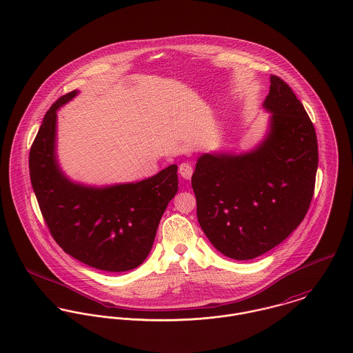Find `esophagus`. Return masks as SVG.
Listing matches in <instances>:
<instances>
[{"instance_id": "34e87169", "label": "esophagus", "mask_w": 353, "mask_h": 353, "mask_svg": "<svg viewBox=\"0 0 353 353\" xmlns=\"http://www.w3.org/2000/svg\"><path fill=\"white\" fill-rule=\"evenodd\" d=\"M179 173L180 176L184 179V180H190L192 177V173H194V168L187 163V162H183L180 166H179Z\"/></svg>"}]
</instances>
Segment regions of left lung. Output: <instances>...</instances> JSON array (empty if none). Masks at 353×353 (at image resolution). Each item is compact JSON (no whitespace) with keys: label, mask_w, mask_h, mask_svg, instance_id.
<instances>
[{"label":"left lung","mask_w":353,"mask_h":353,"mask_svg":"<svg viewBox=\"0 0 353 353\" xmlns=\"http://www.w3.org/2000/svg\"><path fill=\"white\" fill-rule=\"evenodd\" d=\"M264 138L250 150L210 152L196 161L192 188L201 230L234 260L256 259L303 221L318 168L313 123L291 88L271 76Z\"/></svg>","instance_id":"1"}]
</instances>
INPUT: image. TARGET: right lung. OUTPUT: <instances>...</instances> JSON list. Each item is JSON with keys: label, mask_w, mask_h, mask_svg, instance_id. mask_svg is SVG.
Returning a JSON list of instances; mask_svg holds the SVG:
<instances>
[{"label": "right lung", "mask_w": 353, "mask_h": 353, "mask_svg": "<svg viewBox=\"0 0 353 353\" xmlns=\"http://www.w3.org/2000/svg\"><path fill=\"white\" fill-rule=\"evenodd\" d=\"M79 90L47 111L30 153V176L43 218L57 243L96 270L125 272L149 256L158 223L179 190L177 165L142 181L88 185L62 170L57 154V112Z\"/></svg>", "instance_id": "add662e5"}]
</instances>
